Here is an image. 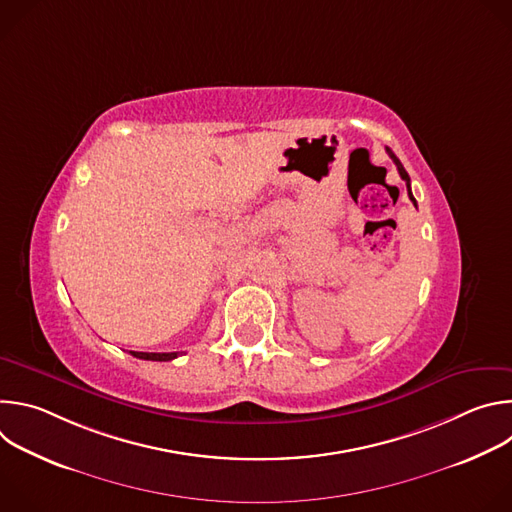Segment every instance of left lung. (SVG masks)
Here are the masks:
<instances>
[{
	"label": "left lung",
	"mask_w": 512,
	"mask_h": 512,
	"mask_svg": "<svg viewBox=\"0 0 512 512\" xmlns=\"http://www.w3.org/2000/svg\"><path fill=\"white\" fill-rule=\"evenodd\" d=\"M387 154H389V156H391V160H393V162H395V166H397V170H399V174H401V178H403V180H405V184H407V194H409V198H411V200H413V204H415V198H413V194H411V180H409V174H407V172H405V168H403V164H401V162H399V158H397V156H395V154H393V152H391V150H389V148H387Z\"/></svg>",
	"instance_id": "8db88e82"
}]
</instances>
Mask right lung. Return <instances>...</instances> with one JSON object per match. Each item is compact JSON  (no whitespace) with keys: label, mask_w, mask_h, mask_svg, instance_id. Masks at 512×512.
I'll return each instance as SVG.
<instances>
[{"label":"right lung","mask_w":512,"mask_h":512,"mask_svg":"<svg viewBox=\"0 0 512 512\" xmlns=\"http://www.w3.org/2000/svg\"><path fill=\"white\" fill-rule=\"evenodd\" d=\"M131 354L135 358H143V360H160V362H168V360H174L178 358V352H133Z\"/></svg>","instance_id":"obj_1"}]
</instances>
